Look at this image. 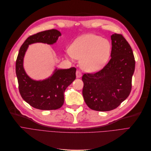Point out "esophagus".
Listing matches in <instances>:
<instances>
[{"instance_id": "esophagus-1", "label": "esophagus", "mask_w": 151, "mask_h": 151, "mask_svg": "<svg viewBox=\"0 0 151 151\" xmlns=\"http://www.w3.org/2000/svg\"><path fill=\"white\" fill-rule=\"evenodd\" d=\"M76 74V77L77 78H81L82 77V73H81L79 70H77Z\"/></svg>"}]
</instances>
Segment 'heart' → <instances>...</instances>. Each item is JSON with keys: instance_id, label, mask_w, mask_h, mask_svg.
Wrapping results in <instances>:
<instances>
[{"instance_id": "obj_1", "label": "heart", "mask_w": 151, "mask_h": 151, "mask_svg": "<svg viewBox=\"0 0 151 151\" xmlns=\"http://www.w3.org/2000/svg\"><path fill=\"white\" fill-rule=\"evenodd\" d=\"M112 45L109 40L93 34L77 38L69 47L68 56L81 60V66L88 73L101 70L108 61Z\"/></svg>"}]
</instances>
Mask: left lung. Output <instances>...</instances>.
<instances>
[{
	"label": "left lung",
	"mask_w": 151,
	"mask_h": 151,
	"mask_svg": "<svg viewBox=\"0 0 151 151\" xmlns=\"http://www.w3.org/2000/svg\"><path fill=\"white\" fill-rule=\"evenodd\" d=\"M111 58L107 65L95 74L82 76L84 101L97 111L113 110L128 98L132 90L135 68L132 49L122 35H111Z\"/></svg>",
	"instance_id": "left-lung-1"
}]
</instances>
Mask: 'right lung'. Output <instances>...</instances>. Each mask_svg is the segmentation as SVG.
<instances>
[{"label": "right lung", "instance_id": "obj_1", "mask_svg": "<svg viewBox=\"0 0 151 151\" xmlns=\"http://www.w3.org/2000/svg\"><path fill=\"white\" fill-rule=\"evenodd\" d=\"M57 29L42 31L29 37L21 45L16 61V74L21 97L29 104L40 110L59 109L64 101V93L76 79L75 68H55L52 74L44 80H34L24 68V58L29 45L35 43L53 45L61 36Z\"/></svg>", "mask_w": 151, "mask_h": 151}]
</instances>
